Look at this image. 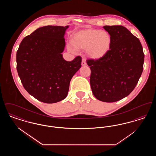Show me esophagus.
I'll use <instances>...</instances> for the list:
<instances>
[{"label":"esophagus","instance_id":"1","mask_svg":"<svg viewBox=\"0 0 156 156\" xmlns=\"http://www.w3.org/2000/svg\"><path fill=\"white\" fill-rule=\"evenodd\" d=\"M82 66H85L87 65V62H86V59L85 58H82Z\"/></svg>","mask_w":156,"mask_h":156}]
</instances>
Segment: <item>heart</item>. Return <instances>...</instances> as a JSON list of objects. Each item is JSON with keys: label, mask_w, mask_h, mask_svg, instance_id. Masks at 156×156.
Returning <instances> with one entry per match:
<instances>
[{"label": "heart", "mask_w": 156, "mask_h": 156, "mask_svg": "<svg viewBox=\"0 0 156 156\" xmlns=\"http://www.w3.org/2000/svg\"><path fill=\"white\" fill-rule=\"evenodd\" d=\"M112 38L105 30L88 29L75 34L72 43L68 46V50L75 52L76 49L85 50L89 57L99 59L105 56L111 48Z\"/></svg>", "instance_id": "b5f03b06"}]
</instances>
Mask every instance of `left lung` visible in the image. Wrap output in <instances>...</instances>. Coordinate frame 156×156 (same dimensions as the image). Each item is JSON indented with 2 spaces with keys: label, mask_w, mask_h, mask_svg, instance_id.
Segmentation results:
<instances>
[{
  "label": "left lung",
  "mask_w": 156,
  "mask_h": 156,
  "mask_svg": "<svg viewBox=\"0 0 156 156\" xmlns=\"http://www.w3.org/2000/svg\"><path fill=\"white\" fill-rule=\"evenodd\" d=\"M112 38L103 57L87 61L91 71L90 84L97 99L115 102L134 89L143 70L144 54L139 38L122 26H105Z\"/></svg>",
  "instance_id": "obj_1"
}]
</instances>
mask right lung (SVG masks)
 <instances>
[{
    "mask_svg": "<svg viewBox=\"0 0 156 156\" xmlns=\"http://www.w3.org/2000/svg\"><path fill=\"white\" fill-rule=\"evenodd\" d=\"M68 26H47L24 37L16 54L17 71L23 86L37 100L56 103L67 96L69 83L81 67V57L64 59Z\"/></svg>",
    "mask_w": 156,
    "mask_h": 156,
    "instance_id": "obj_1",
    "label": "right lung"
}]
</instances>
